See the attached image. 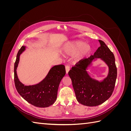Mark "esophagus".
Here are the masks:
<instances>
[{"mask_svg":"<svg viewBox=\"0 0 131 131\" xmlns=\"http://www.w3.org/2000/svg\"><path fill=\"white\" fill-rule=\"evenodd\" d=\"M69 70H70V67L69 66H66V71L67 74L68 73Z\"/></svg>","mask_w":131,"mask_h":131,"instance_id":"34e87169","label":"esophagus"}]
</instances>
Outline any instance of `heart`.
<instances>
[{"mask_svg":"<svg viewBox=\"0 0 131 131\" xmlns=\"http://www.w3.org/2000/svg\"><path fill=\"white\" fill-rule=\"evenodd\" d=\"M90 46L85 45L84 42L75 41L68 43L66 47L65 51L69 54H74L78 52L76 58L77 60L78 61L86 56L90 52Z\"/></svg>","mask_w":131,"mask_h":131,"instance_id":"1","label":"heart"}]
</instances>
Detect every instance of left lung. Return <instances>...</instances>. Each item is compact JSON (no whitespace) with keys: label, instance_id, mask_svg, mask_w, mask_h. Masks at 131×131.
I'll return each instance as SVG.
<instances>
[{"label":"left lung","instance_id":"1","mask_svg":"<svg viewBox=\"0 0 131 131\" xmlns=\"http://www.w3.org/2000/svg\"><path fill=\"white\" fill-rule=\"evenodd\" d=\"M101 46L93 55L76 63L68 72L77 100L81 104L94 106L103 103L112 96L117 78V68L113 53L104 42L99 40ZM101 58L109 67L107 77L102 82L92 79L86 69L92 61Z\"/></svg>","mask_w":131,"mask_h":131}]
</instances>
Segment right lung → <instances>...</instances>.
I'll use <instances>...</instances> for the list:
<instances>
[{
    "label": "right lung",
    "instance_id": "obj_1",
    "mask_svg": "<svg viewBox=\"0 0 131 131\" xmlns=\"http://www.w3.org/2000/svg\"><path fill=\"white\" fill-rule=\"evenodd\" d=\"M26 49L22 46L17 54L14 65V82L18 93L29 103L39 108H46L52 105L56 101L59 85L66 74L64 65L54 66L44 79L36 85L25 86L17 77L16 69L19 61V56Z\"/></svg>",
    "mask_w": 131,
    "mask_h": 131
}]
</instances>
